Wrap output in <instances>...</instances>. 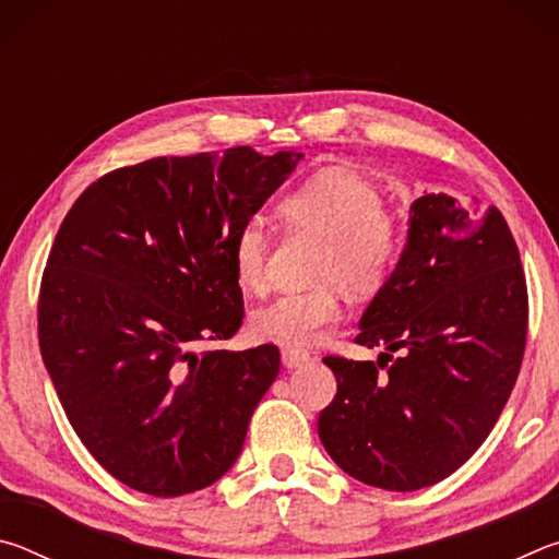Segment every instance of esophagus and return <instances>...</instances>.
Segmentation results:
<instances>
[{
  "instance_id": "1",
  "label": "esophagus",
  "mask_w": 559,
  "mask_h": 559,
  "mask_svg": "<svg viewBox=\"0 0 559 559\" xmlns=\"http://www.w3.org/2000/svg\"><path fill=\"white\" fill-rule=\"evenodd\" d=\"M281 359H283V365L288 367V370H293V367L306 365L310 359V353H306V349H298V347H283Z\"/></svg>"
}]
</instances>
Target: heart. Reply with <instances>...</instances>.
I'll return each mask as SVG.
<instances>
[{
    "label": "heart",
    "instance_id": "heart-1",
    "mask_svg": "<svg viewBox=\"0 0 559 559\" xmlns=\"http://www.w3.org/2000/svg\"><path fill=\"white\" fill-rule=\"evenodd\" d=\"M276 216L286 231L320 239L310 278L320 286L273 298L249 316V330L263 343L310 345L343 316L337 286L349 296H372L394 276L404 257V224L382 204L370 179L323 169L283 192ZM269 234L259 222H246L231 241L236 286L259 293L266 283Z\"/></svg>",
    "mask_w": 559,
    "mask_h": 559
}]
</instances>
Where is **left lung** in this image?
<instances>
[{"mask_svg": "<svg viewBox=\"0 0 559 559\" xmlns=\"http://www.w3.org/2000/svg\"><path fill=\"white\" fill-rule=\"evenodd\" d=\"M359 328L355 343L384 353L323 357L337 394L320 441L367 486L439 484L486 441L523 365L527 283L503 214L476 197H419L400 269Z\"/></svg>", "mask_w": 559, "mask_h": 559, "instance_id": "8db88e82", "label": "left lung"}]
</instances>
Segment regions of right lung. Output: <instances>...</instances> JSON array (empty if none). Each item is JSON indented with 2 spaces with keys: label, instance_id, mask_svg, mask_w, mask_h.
<instances>
[{
  "label": "right lung",
  "instance_id": "obj_1",
  "mask_svg": "<svg viewBox=\"0 0 559 559\" xmlns=\"http://www.w3.org/2000/svg\"><path fill=\"white\" fill-rule=\"evenodd\" d=\"M300 157L241 145L145 159L98 177L66 214L39 347L73 431L120 484L175 498L239 459L281 353L200 347L241 328L231 241Z\"/></svg>",
  "mask_w": 559,
  "mask_h": 559
}]
</instances>
